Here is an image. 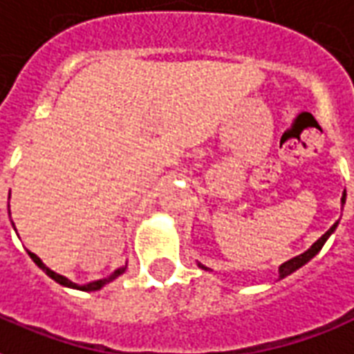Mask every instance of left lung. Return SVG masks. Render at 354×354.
<instances>
[{
    "instance_id": "1",
    "label": "left lung",
    "mask_w": 354,
    "mask_h": 354,
    "mask_svg": "<svg viewBox=\"0 0 354 354\" xmlns=\"http://www.w3.org/2000/svg\"><path fill=\"white\" fill-rule=\"evenodd\" d=\"M342 204H345V191H344V197H342ZM336 227H337V223L332 225L330 229L326 230L323 236L319 238V240H317V242L313 243V245H311L310 250L304 251V253H300L298 257H292V259H290V261H287V263L281 264V266H279V279H283V277H287V276H289V274H292V272H295V270H298L300 266H304V264L308 263V261H311V259L315 257L317 253L321 251V248H323V245H324V242L328 240V236H330L332 232L336 230ZM198 266H201L203 270H208V268H206V266H203V264H201V263H198Z\"/></svg>"
}]
</instances>
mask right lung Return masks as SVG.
Masks as SVG:
<instances>
[{
    "instance_id": "obj_1",
    "label": "right lung",
    "mask_w": 354,
    "mask_h": 354,
    "mask_svg": "<svg viewBox=\"0 0 354 354\" xmlns=\"http://www.w3.org/2000/svg\"><path fill=\"white\" fill-rule=\"evenodd\" d=\"M28 253H30L31 261L37 264L39 268H41V270H43L46 276L52 277L54 281H57L59 285H64V287H71V289H78V290H99L101 287H104L106 283H111L112 279H116L118 276H122V274L125 272V268H127V266H122V268H118V270L112 272L109 277H103V279H97V281H91V283H86V285H77V283H73L71 279H67L65 276H59V274H56L54 270H50L48 266H44L43 261H41V259H39L35 253H31V251H28Z\"/></svg>"
}]
</instances>
